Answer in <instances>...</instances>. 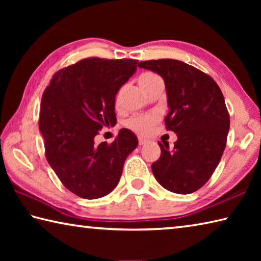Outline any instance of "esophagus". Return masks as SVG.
Listing matches in <instances>:
<instances>
[{"instance_id": "obj_1", "label": "esophagus", "mask_w": 261, "mask_h": 261, "mask_svg": "<svg viewBox=\"0 0 261 261\" xmlns=\"http://www.w3.org/2000/svg\"><path fill=\"white\" fill-rule=\"evenodd\" d=\"M138 141H139V145H144L146 143V139H145L144 137H138Z\"/></svg>"}]
</instances>
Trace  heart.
I'll list each match as a JSON object with an SVG mask.
<instances>
[{
	"mask_svg": "<svg viewBox=\"0 0 261 261\" xmlns=\"http://www.w3.org/2000/svg\"><path fill=\"white\" fill-rule=\"evenodd\" d=\"M160 79L161 78L159 77L156 73L147 71L140 74L138 82L141 87H145L148 85V84L160 81ZM154 122H155V116H154V115H136V116L131 117L130 120L126 122V125L129 126L130 129L139 132V134H147V132L152 129Z\"/></svg>",
	"mask_w": 261,
	"mask_h": 261,
	"instance_id": "1",
	"label": "heart"
}]
</instances>
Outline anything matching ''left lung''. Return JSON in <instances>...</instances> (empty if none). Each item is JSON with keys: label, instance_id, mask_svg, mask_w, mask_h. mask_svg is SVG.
<instances>
[{"label": "left lung", "instance_id": "8db88e82", "mask_svg": "<svg viewBox=\"0 0 261 261\" xmlns=\"http://www.w3.org/2000/svg\"><path fill=\"white\" fill-rule=\"evenodd\" d=\"M138 67L165 81L166 129L177 135L174 148L159 143L161 155L152 163L153 175L171 192L197 191L211 178L226 148L230 118L222 92L211 76L182 61H144Z\"/></svg>", "mask_w": 261, "mask_h": 261}]
</instances>
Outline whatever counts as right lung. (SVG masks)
Here are the masks:
<instances>
[{"instance_id": "obj_1", "label": "right lung", "mask_w": 261, "mask_h": 261, "mask_svg": "<svg viewBox=\"0 0 261 261\" xmlns=\"http://www.w3.org/2000/svg\"><path fill=\"white\" fill-rule=\"evenodd\" d=\"M137 62L82 60L54 73L42 94L39 129L46 159L62 184L84 199L112 192L138 145L127 129L120 130L112 144H94L102 127L116 124L115 95L135 73Z\"/></svg>"}]
</instances>
